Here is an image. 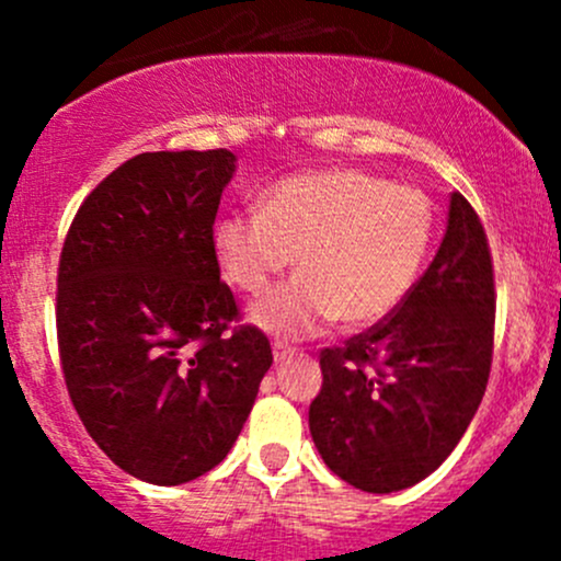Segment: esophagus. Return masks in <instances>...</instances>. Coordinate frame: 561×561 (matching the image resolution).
Masks as SVG:
<instances>
[{
  "mask_svg": "<svg viewBox=\"0 0 561 561\" xmlns=\"http://www.w3.org/2000/svg\"><path fill=\"white\" fill-rule=\"evenodd\" d=\"M296 355H298L296 350L287 347V344H279V342L274 344V360H276V364H285V360L296 358Z\"/></svg>",
  "mask_w": 561,
  "mask_h": 561,
  "instance_id": "esophagus-1",
  "label": "esophagus"
}]
</instances>
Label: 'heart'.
I'll use <instances>...</instances> for the list:
<instances>
[{"label":"heart","mask_w":561,"mask_h":561,"mask_svg":"<svg viewBox=\"0 0 561 561\" xmlns=\"http://www.w3.org/2000/svg\"><path fill=\"white\" fill-rule=\"evenodd\" d=\"M432 203L358 168H328L282 179L260 211L225 214L214 252L239 290L260 296L298 254L293 282L249 312L279 339L320 333L328 322L369 328L410 296L432 244Z\"/></svg>","instance_id":"1"}]
</instances>
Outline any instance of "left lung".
I'll list each match as a JSON object with an SVG mask.
<instances>
[{"mask_svg": "<svg viewBox=\"0 0 561 561\" xmlns=\"http://www.w3.org/2000/svg\"><path fill=\"white\" fill-rule=\"evenodd\" d=\"M494 347V271L483 225L454 192L448 228L410 296L342 350H322L309 432L322 461L369 494L410 489L478 412Z\"/></svg>", "mask_w": 561, "mask_h": 561, "instance_id": "1", "label": "left lung"}]
</instances>
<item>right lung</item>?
I'll use <instances>...</instances> for the list:
<instances>
[{
  "instance_id": "right-lung-1",
  "label": "right lung",
  "mask_w": 561,
  "mask_h": 561,
  "mask_svg": "<svg viewBox=\"0 0 561 561\" xmlns=\"http://www.w3.org/2000/svg\"><path fill=\"white\" fill-rule=\"evenodd\" d=\"M236 154L154 151L116 168L78 208L59 260L61 369L89 437L154 485L230 454L274 364L257 328L233 333L214 219Z\"/></svg>"
}]
</instances>
